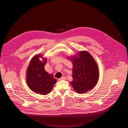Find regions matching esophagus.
I'll list each match as a JSON object with an SVG mask.
<instances>
[{"instance_id":"obj_1","label":"esophagus","mask_w":128,"mask_h":128,"mask_svg":"<svg viewBox=\"0 0 128 128\" xmlns=\"http://www.w3.org/2000/svg\"><path fill=\"white\" fill-rule=\"evenodd\" d=\"M66 80V77L63 76V77H61L60 78H59V80Z\"/></svg>"}]
</instances>
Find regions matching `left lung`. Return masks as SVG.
<instances>
[{
    "mask_svg": "<svg viewBox=\"0 0 128 128\" xmlns=\"http://www.w3.org/2000/svg\"><path fill=\"white\" fill-rule=\"evenodd\" d=\"M68 58L73 65V80L70 83L74 89L80 94L91 90L99 78V69L94 58L86 51H81L77 55Z\"/></svg>",
    "mask_w": 128,
    "mask_h": 128,
    "instance_id": "obj_1",
    "label": "left lung"
}]
</instances>
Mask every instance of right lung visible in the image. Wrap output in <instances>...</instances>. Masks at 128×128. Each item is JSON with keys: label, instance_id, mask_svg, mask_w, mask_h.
Wrapping results in <instances>:
<instances>
[{"label": "right lung", "instance_id": "1", "mask_svg": "<svg viewBox=\"0 0 128 128\" xmlns=\"http://www.w3.org/2000/svg\"><path fill=\"white\" fill-rule=\"evenodd\" d=\"M46 61L47 58H43L42 54L34 56L30 61L26 72V82L29 88L34 92L42 95L49 94L56 82L53 75L45 70Z\"/></svg>", "mask_w": 128, "mask_h": 128}]
</instances>
